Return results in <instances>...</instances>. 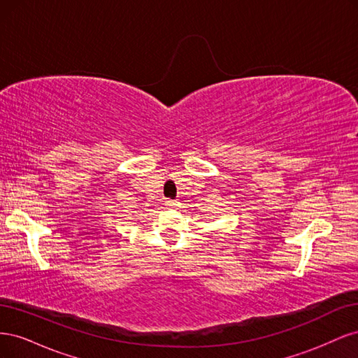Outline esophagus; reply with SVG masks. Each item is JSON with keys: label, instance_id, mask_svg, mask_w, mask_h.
<instances>
[{"label": "esophagus", "instance_id": "1", "mask_svg": "<svg viewBox=\"0 0 358 358\" xmlns=\"http://www.w3.org/2000/svg\"><path fill=\"white\" fill-rule=\"evenodd\" d=\"M166 206H167V208L175 209V208H178V206H179V201L178 200H167Z\"/></svg>", "mask_w": 358, "mask_h": 358}]
</instances>
